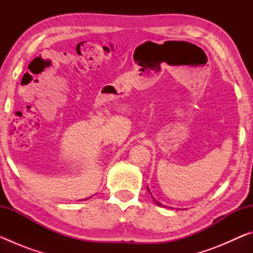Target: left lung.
I'll return each instance as SVG.
<instances>
[{
	"mask_svg": "<svg viewBox=\"0 0 253 253\" xmlns=\"http://www.w3.org/2000/svg\"><path fill=\"white\" fill-rule=\"evenodd\" d=\"M147 190H148V192H149V194H151L152 195V193H151V191H149V188H148V186H147ZM152 198H153V195H152ZM153 200H154V202H155L157 205H160V207H163V208H168V207H166V205H163L162 203H160V202H158V201H156L155 199H154L153 198Z\"/></svg>",
	"mask_w": 253,
	"mask_h": 253,
	"instance_id": "1",
	"label": "left lung"
}]
</instances>
